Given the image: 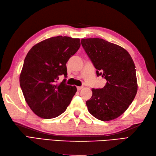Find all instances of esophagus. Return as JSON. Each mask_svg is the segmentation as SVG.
Here are the masks:
<instances>
[{
	"instance_id": "34e87169",
	"label": "esophagus",
	"mask_w": 156,
	"mask_h": 156,
	"mask_svg": "<svg viewBox=\"0 0 156 156\" xmlns=\"http://www.w3.org/2000/svg\"><path fill=\"white\" fill-rule=\"evenodd\" d=\"M82 88H83V86H78V87H77L78 91H80V90H81Z\"/></svg>"
}]
</instances>
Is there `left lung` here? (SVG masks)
Returning <instances> with one entry per match:
<instances>
[{
    "label": "left lung",
    "mask_w": 156,
    "mask_h": 156,
    "mask_svg": "<svg viewBox=\"0 0 156 156\" xmlns=\"http://www.w3.org/2000/svg\"><path fill=\"white\" fill-rule=\"evenodd\" d=\"M81 44L97 69V76L106 80L102 88L92 89L86 101L89 112L102 121L120 116L132 104L137 91L135 64L129 52L102 38H82Z\"/></svg>",
    "instance_id": "1"
}]
</instances>
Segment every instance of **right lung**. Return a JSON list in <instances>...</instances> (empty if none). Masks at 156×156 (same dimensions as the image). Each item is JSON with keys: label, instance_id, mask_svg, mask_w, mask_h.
Masks as SVG:
<instances>
[{"label": "right lung", "instance_id": "add662e5", "mask_svg": "<svg viewBox=\"0 0 156 156\" xmlns=\"http://www.w3.org/2000/svg\"><path fill=\"white\" fill-rule=\"evenodd\" d=\"M80 40L52 37L37 43L29 50L20 74L25 101L38 116L51 119L66 110L77 91L75 86L58 82L67 76L66 62L78 51Z\"/></svg>", "mask_w": 156, "mask_h": 156}]
</instances>
